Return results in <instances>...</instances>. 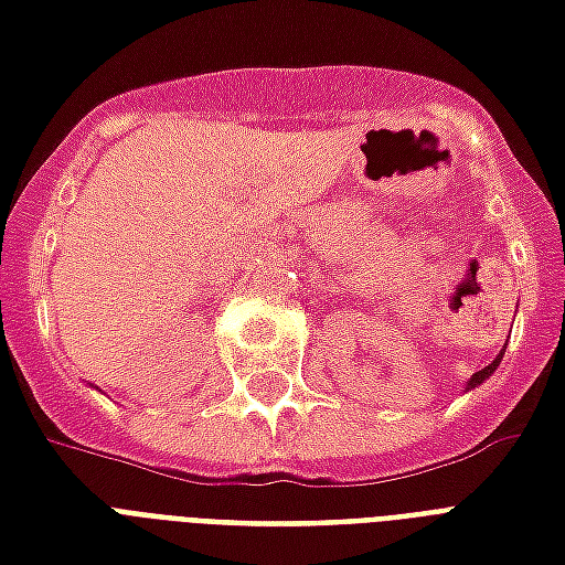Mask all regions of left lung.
I'll return each mask as SVG.
<instances>
[{"label": "left lung", "instance_id": "8db88e82", "mask_svg": "<svg viewBox=\"0 0 565 565\" xmlns=\"http://www.w3.org/2000/svg\"><path fill=\"white\" fill-rule=\"evenodd\" d=\"M503 353H505V350H500V356H497L494 362H491V365H484L482 371H476L473 377L467 380V388H476V386H482L484 380L491 377V374H494V371H497V365H500V359H503Z\"/></svg>", "mask_w": 565, "mask_h": 565}]
</instances>
